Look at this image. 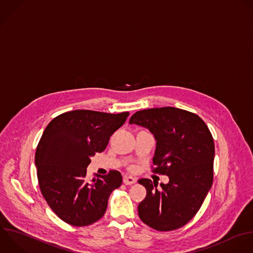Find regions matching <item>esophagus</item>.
I'll list each match as a JSON object with an SVG mask.
<instances>
[{
  "mask_svg": "<svg viewBox=\"0 0 253 253\" xmlns=\"http://www.w3.org/2000/svg\"><path fill=\"white\" fill-rule=\"evenodd\" d=\"M136 178L134 177H131V176H124L123 178V183L125 185H132V184H135L136 183Z\"/></svg>",
  "mask_w": 253,
  "mask_h": 253,
  "instance_id": "obj_1",
  "label": "esophagus"
}]
</instances>
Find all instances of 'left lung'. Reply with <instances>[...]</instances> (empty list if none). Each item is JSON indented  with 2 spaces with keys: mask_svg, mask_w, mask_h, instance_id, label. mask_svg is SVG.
I'll return each instance as SVG.
<instances>
[{
  "mask_svg": "<svg viewBox=\"0 0 253 253\" xmlns=\"http://www.w3.org/2000/svg\"><path fill=\"white\" fill-rule=\"evenodd\" d=\"M129 124L148 129L156 140L153 164L156 173L169 183H138L147 191L138 206L141 220L150 227L168 231L188 223L202 207L212 185L214 144L206 123L189 111L162 107L133 114Z\"/></svg>",
  "mask_w": 253,
  "mask_h": 253,
  "instance_id": "obj_1",
  "label": "left lung"
}]
</instances>
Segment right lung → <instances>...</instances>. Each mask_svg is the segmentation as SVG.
<instances>
[{
	"instance_id": "obj_1",
	"label": "right lung",
	"mask_w": 253,
	"mask_h": 253,
	"mask_svg": "<svg viewBox=\"0 0 253 253\" xmlns=\"http://www.w3.org/2000/svg\"><path fill=\"white\" fill-rule=\"evenodd\" d=\"M128 116V112L74 110L58 115L46 126L35 157L38 180L46 203L63 221L85 226L104 215L109 196L121 186L122 176L110 171L87 182L86 168Z\"/></svg>"
}]
</instances>
